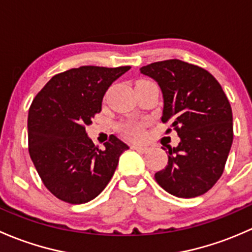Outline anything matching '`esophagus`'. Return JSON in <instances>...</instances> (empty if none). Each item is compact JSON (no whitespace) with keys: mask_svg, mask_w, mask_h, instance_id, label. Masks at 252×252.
I'll use <instances>...</instances> for the list:
<instances>
[{"mask_svg":"<svg viewBox=\"0 0 252 252\" xmlns=\"http://www.w3.org/2000/svg\"><path fill=\"white\" fill-rule=\"evenodd\" d=\"M131 149L136 150V151H139V152H147V151H149V147L142 146V145H131Z\"/></svg>","mask_w":252,"mask_h":252,"instance_id":"34e87169","label":"esophagus"}]
</instances>
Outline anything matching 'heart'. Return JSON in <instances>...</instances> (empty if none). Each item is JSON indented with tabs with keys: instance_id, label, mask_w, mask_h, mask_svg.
Masks as SVG:
<instances>
[{
	"instance_id": "b5f03b06",
	"label": "heart",
	"mask_w": 252,
	"mask_h": 252,
	"mask_svg": "<svg viewBox=\"0 0 252 252\" xmlns=\"http://www.w3.org/2000/svg\"><path fill=\"white\" fill-rule=\"evenodd\" d=\"M140 83H151L149 80H139L136 84ZM145 130V123H141V122H136V123H128L124 124L122 126V131H123L126 135L131 136L134 139H140L142 135H144Z\"/></svg>"
}]
</instances>
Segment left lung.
Returning a JSON list of instances; mask_svg holds the SVG:
<instances>
[{"label":"left lung","instance_id":"left-lung-1","mask_svg":"<svg viewBox=\"0 0 252 252\" xmlns=\"http://www.w3.org/2000/svg\"><path fill=\"white\" fill-rule=\"evenodd\" d=\"M163 94L162 123H171L180 138L168 149V164L155 174L159 187L177 197L207 192L224 171L233 142L230 103L216 78L199 65L180 60L140 68Z\"/></svg>","mask_w":252,"mask_h":252}]
</instances>
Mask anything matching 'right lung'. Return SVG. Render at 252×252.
<instances>
[{
	"instance_id": "add662e5",
	"label": "right lung",
	"mask_w": 252,
	"mask_h": 252,
	"mask_svg": "<svg viewBox=\"0 0 252 252\" xmlns=\"http://www.w3.org/2000/svg\"><path fill=\"white\" fill-rule=\"evenodd\" d=\"M130 69L83 65L56 74L35 96L28 116L29 155L45 187L68 204H85L106 188L128 145L114 135L105 150L85 126L101 112L111 84Z\"/></svg>"
}]
</instances>
